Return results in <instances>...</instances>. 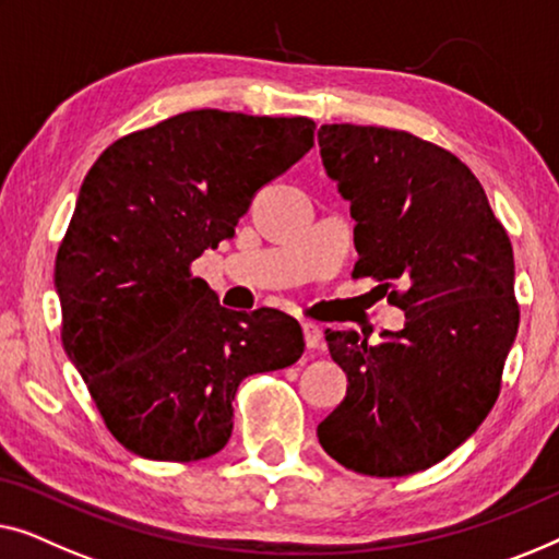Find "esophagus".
I'll return each mask as SVG.
<instances>
[{
  "instance_id": "obj_1",
  "label": "esophagus",
  "mask_w": 559,
  "mask_h": 559,
  "mask_svg": "<svg viewBox=\"0 0 559 559\" xmlns=\"http://www.w3.org/2000/svg\"><path fill=\"white\" fill-rule=\"evenodd\" d=\"M304 340H306V349H319L321 347V329L317 324H311V321H304Z\"/></svg>"
}]
</instances>
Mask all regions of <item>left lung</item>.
<instances>
[{"label": "left lung", "instance_id": "left-lung-1", "mask_svg": "<svg viewBox=\"0 0 559 559\" xmlns=\"http://www.w3.org/2000/svg\"><path fill=\"white\" fill-rule=\"evenodd\" d=\"M321 162L355 217V276L390 288L400 332L369 347L326 332L347 397L324 451L365 476H411L453 453L497 403L519 306L514 253L466 164L407 131L324 123Z\"/></svg>", "mask_w": 559, "mask_h": 559}]
</instances>
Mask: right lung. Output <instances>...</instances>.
Wrapping results in <instances>:
<instances>
[{
    "mask_svg": "<svg viewBox=\"0 0 559 559\" xmlns=\"http://www.w3.org/2000/svg\"><path fill=\"white\" fill-rule=\"evenodd\" d=\"M313 129L304 116L202 108L114 141L85 175L55 258L62 347L106 428L141 459L223 451L238 384L304 355L296 319L225 309L190 265L233 238Z\"/></svg>",
    "mask_w": 559,
    "mask_h": 559,
    "instance_id": "add662e5",
    "label": "right lung"
}]
</instances>
